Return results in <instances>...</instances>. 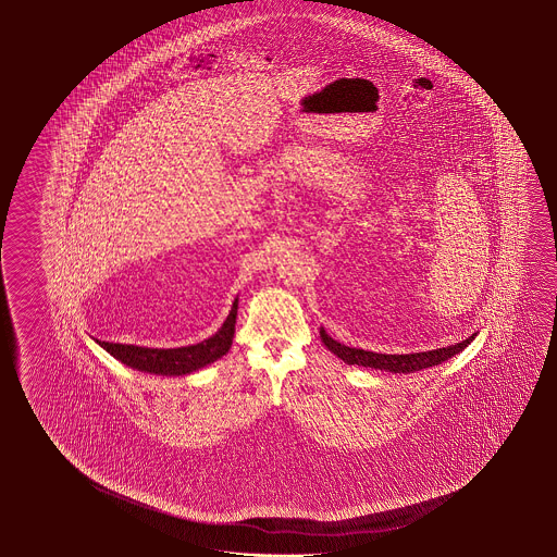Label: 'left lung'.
Instances as JSON below:
<instances>
[{
    "mask_svg": "<svg viewBox=\"0 0 557 557\" xmlns=\"http://www.w3.org/2000/svg\"><path fill=\"white\" fill-rule=\"evenodd\" d=\"M478 334H472L466 337L465 342L455 344V346L438 347V349H431V351H420V354H401V356H386V354H374V351H366L359 347L344 346L336 342L334 337L326 334V330L320 329V337L324 342V346L329 347L334 356L339 357L347 366L371 367V369H381V371H388V373H416L421 369H429V367L441 366L448 361L450 357L460 354L465 347L470 346V342L474 339Z\"/></svg>",
    "mask_w": 557,
    "mask_h": 557,
    "instance_id": "1",
    "label": "left lung"
}]
</instances>
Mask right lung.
I'll list each match as a JSON object with an SVG mask.
<instances>
[{
	"mask_svg": "<svg viewBox=\"0 0 557 557\" xmlns=\"http://www.w3.org/2000/svg\"><path fill=\"white\" fill-rule=\"evenodd\" d=\"M238 299L233 301L227 319L213 336L203 339L200 344L184 347H141L128 344H109L99 342L110 356L116 357L124 366L137 369L141 373L163 374V376H183L198 371L201 367L210 366L227 354L235 336V322H237Z\"/></svg>",
	"mask_w": 557,
	"mask_h": 557,
	"instance_id": "1",
	"label": "right lung"
}]
</instances>
